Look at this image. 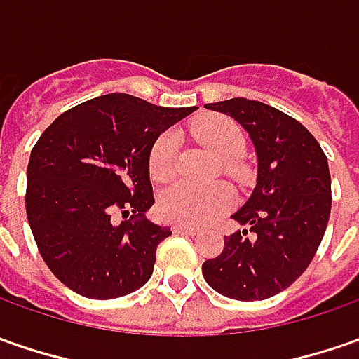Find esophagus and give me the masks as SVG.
Instances as JSON below:
<instances>
[{
  "label": "esophagus",
  "mask_w": 359,
  "mask_h": 359,
  "mask_svg": "<svg viewBox=\"0 0 359 359\" xmlns=\"http://www.w3.org/2000/svg\"><path fill=\"white\" fill-rule=\"evenodd\" d=\"M172 232H175V234H191V236L198 234V230L196 229H191V226H182V224H172Z\"/></svg>",
  "instance_id": "esophagus-1"
}]
</instances>
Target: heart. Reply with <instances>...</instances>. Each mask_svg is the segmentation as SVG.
<instances>
[{"mask_svg": "<svg viewBox=\"0 0 359 359\" xmlns=\"http://www.w3.org/2000/svg\"><path fill=\"white\" fill-rule=\"evenodd\" d=\"M192 133L196 141L222 161L238 158L246 147L242 129L226 117L208 115L194 123ZM179 139L175 133H163L151 147L149 172L153 180H167L175 172ZM232 192L224 184L194 187L189 182H175L158 194V215L177 224L201 226L210 218L226 212L232 206Z\"/></svg>", "mask_w": 359, "mask_h": 359, "instance_id": "heart-1", "label": "heart"}]
</instances>
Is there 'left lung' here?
I'll list each match as a JSON object with an SVG mask.
<instances>
[{"instance_id": "8db88e82", "label": "left lung", "mask_w": 359, "mask_h": 359, "mask_svg": "<svg viewBox=\"0 0 359 359\" xmlns=\"http://www.w3.org/2000/svg\"><path fill=\"white\" fill-rule=\"evenodd\" d=\"M248 133L256 151V187L232 218L248 230L224 238L203 276L218 294L252 302L286 290L310 266L332 208L327 158L312 133L274 107L244 97L208 103Z\"/></svg>"}]
</instances>
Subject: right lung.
<instances>
[{"label":"right lung","mask_w":359,"mask_h":359,"mask_svg":"<svg viewBox=\"0 0 359 359\" xmlns=\"http://www.w3.org/2000/svg\"><path fill=\"white\" fill-rule=\"evenodd\" d=\"M194 111L103 95L59 115L35 142L27 165V220L45 264L67 288L113 300L149 282L156 246L172 234L144 218L155 204L151 147ZM117 210L133 212V220L117 225Z\"/></svg>","instance_id":"1"}]
</instances>
